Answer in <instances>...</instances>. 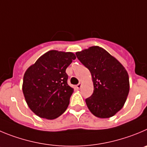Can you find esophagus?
Masks as SVG:
<instances>
[{
  "label": "esophagus",
  "instance_id": "esophagus-1",
  "mask_svg": "<svg viewBox=\"0 0 147 147\" xmlns=\"http://www.w3.org/2000/svg\"><path fill=\"white\" fill-rule=\"evenodd\" d=\"M81 86H82V83H78V85H77V88H78V89H80V88H81Z\"/></svg>",
  "mask_w": 147,
  "mask_h": 147
}]
</instances>
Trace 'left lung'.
<instances>
[{
	"mask_svg": "<svg viewBox=\"0 0 147 147\" xmlns=\"http://www.w3.org/2000/svg\"><path fill=\"white\" fill-rule=\"evenodd\" d=\"M75 54L92 76L94 93L86 99L88 108L97 117L114 116L124 106L129 93V77L126 69L99 46H92Z\"/></svg>",
	"mask_w": 147,
	"mask_h": 147,
	"instance_id": "obj_1",
	"label": "left lung"
}]
</instances>
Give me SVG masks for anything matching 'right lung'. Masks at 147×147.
I'll return each instance as SVG.
<instances>
[{
	"label": "right lung",
	"mask_w": 147,
	"mask_h": 147,
	"mask_svg": "<svg viewBox=\"0 0 147 147\" xmlns=\"http://www.w3.org/2000/svg\"><path fill=\"white\" fill-rule=\"evenodd\" d=\"M75 59L72 52L49 51L26 70L23 94L38 117L53 120L65 112L74 90L67 84L66 69Z\"/></svg>",
	"instance_id": "right-lung-1"
}]
</instances>
